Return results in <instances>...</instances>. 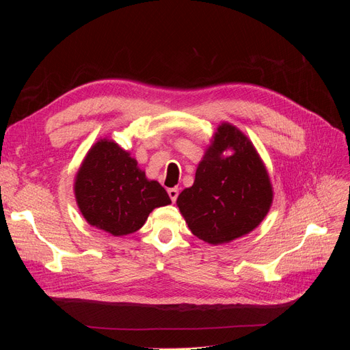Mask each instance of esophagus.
<instances>
[{
    "instance_id": "34e87169",
    "label": "esophagus",
    "mask_w": 350,
    "mask_h": 350,
    "mask_svg": "<svg viewBox=\"0 0 350 350\" xmlns=\"http://www.w3.org/2000/svg\"><path fill=\"white\" fill-rule=\"evenodd\" d=\"M167 194H169V198L172 200V203H175L176 198H178V194H179L178 188H169V189H167Z\"/></svg>"
}]
</instances>
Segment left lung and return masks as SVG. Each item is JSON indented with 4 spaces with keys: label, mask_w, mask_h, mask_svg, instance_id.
<instances>
[{
    "label": "left lung",
    "mask_w": 350,
    "mask_h": 350,
    "mask_svg": "<svg viewBox=\"0 0 350 350\" xmlns=\"http://www.w3.org/2000/svg\"><path fill=\"white\" fill-rule=\"evenodd\" d=\"M226 148L234 153L221 158ZM271 200L270 179L254 146L237 126L221 124L193 187L178 196L176 204L193 234L217 245L257 228Z\"/></svg>",
    "instance_id": "8db88e82"
}]
</instances>
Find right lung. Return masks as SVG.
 <instances>
[{"label": "right lung", "mask_w": 350, "mask_h": 350, "mask_svg": "<svg viewBox=\"0 0 350 350\" xmlns=\"http://www.w3.org/2000/svg\"><path fill=\"white\" fill-rule=\"evenodd\" d=\"M74 191L84 219L115 237L139 230L153 208L171 203L165 188L149 181L134 159L111 140L92 147Z\"/></svg>", "instance_id": "add662e5"}]
</instances>
